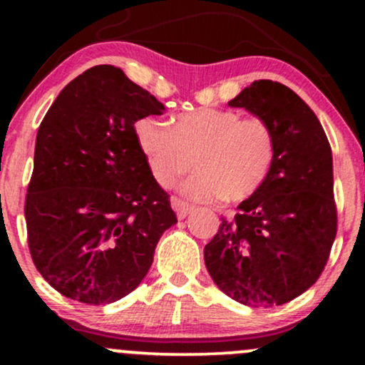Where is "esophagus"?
<instances>
[{
	"mask_svg": "<svg viewBox=\"0 0 365 365\" xmlns=\"http://www.w3.org/2000/svg\"><path fill=\"white\" fill-rule=\"evenodd\" d=\"M171 207L177 211V216L180 217V220H183L187 215H190V211L194 209L190 204H187L185 200L178 199V197H173V199H171Z\"/></svg>",
	"mask_w": 365,
	"mask_h": 365,
	"instance_id": "obj_1",
	"label": "esophagus"
}]
</instances>
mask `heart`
Segmentation results:
<instances>
[{"instance_id": "obj_1", "label": "heart", "mask_w": 365, "mask_h": 365, "mask_svg": "<svg viewBox=\"0 0 365 365\" xmlns=\"http://www.w3.org/2000/svg\"><path fill=\"white\" fill-rule=\"evenodd\" d=\"M135 139L148 166L163 187H173L194 166L183 194L195 200L221 197L237 202L250 197L273 168L274 130L262 118H244L240 111L199 108L178 115L173 127L156 118L135 123Z\"/></svg>"}]
</instances>
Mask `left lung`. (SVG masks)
I'll use <instances>...</instances> for the list:
<instances>
[{
	"label": "left lung",
	"mask_w": 365,
	"mask_h": 365,
	"mask_svg": "<svg viewBox=\"0 0 365 365\" xmlns=\"http://www.w3.org/2000/svg\"><path fill=\"white\" fill-rule=\"evenodd\" d=\"M228 106L273 127L276 158L262 187L221 217L204 261L237 302L283 305L317 282L336 237L331 145L311 108L279 82L255 81Z\"/></svg>",
	"instance_id": "left-lung-1"
}]
</instances>
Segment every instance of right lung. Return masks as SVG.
<instances>
[{"instance_id":"obj_1","label":"right lung","mask_w":365,"mask_h":365,"mask_svg":"<svg viewBox=\"0 0 365 365\" xmlns=\"http://www.w3.org/2000/svg\"><path fill=\"white\" fill-rule=\"evenodd\" d=\"M165 106L113 65L86 70L37 130L25 197L32 261L56 292L82 304L123 299L148 274L177 223L135 139V121Z\"/></svg>"}]
</instances>
